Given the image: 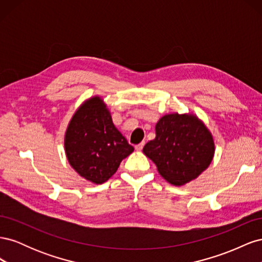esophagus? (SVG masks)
I'll return each mask as SVG.
<instances>
[{
    "label": "esophagus",
    "instance_id": "obj_1",
    "mask_svg": "<svg viewBox=\"0 0 262 262\" xmlns=\"http://www.w3.org/2000/svg\"><path fill=\"white\" fill-rule=\"evenodd\" d=\"M144 143H145V142H141L140 144L136 145V149H137V150H141L142 148H143V146H144Z\"/></svg>",
    "mask_w": 262,
    "mask_h": 262
}]
</instances>
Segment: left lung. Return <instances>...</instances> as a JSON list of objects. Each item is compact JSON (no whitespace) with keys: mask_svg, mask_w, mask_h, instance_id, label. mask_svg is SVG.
<instances>
[{"mask_svg":"<svg viewBox=\"0 0 262 262\" xmlns=\"http://www.w3.org/2000/svg\"><path fill=\"white\" fill-rule=\"evenodd\" d=\"M156 138L143 153L172 185H185L208 168L214 155L211 133L191 115H167L156 123Z\"/></svg>","mask_w":262,"mask_h":262,"instance_id":"left-lung-1","label":"left lung"}]
</instances>
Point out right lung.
<instances>
[{"label": "right lung", "instance_id": "right-lung-1", "mask_svg": "<svg viewBox=\"0 0 262 262\" xmlns=\"http://www.w3.org/2000/svg\"><path fill=\"white\" fill-rule=\"evenodd\" d=\"M66 152L71 166L86 180L107 181L133 146L113 123L98 97L86 101L71 120L66 134Z\"/></svg>", "mask_w": 262, "mask_h": 262}]
</instances>
